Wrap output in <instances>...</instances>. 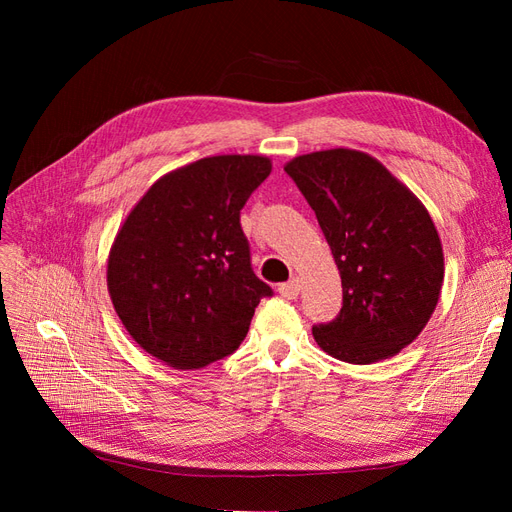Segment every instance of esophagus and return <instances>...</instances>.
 Wrapping results in <instances>:
<instances>
[{
  "mask_svg": "<svg viewBox=\"0 0 512 512\" xmlns=\"http://www.w3.org/2000/svg\"><path fill=\"white\" fill-rule=\"evenodd\" d=\"M299 290H301V282L297 280V277H292L290 282L280 284V288H277V292H280L284 299H297L299 297Z\"/></svg>",
  "mask_w": 512,
  "mask_h": 512,
  "instance_id": "esophagus-1",
  "label": "esophagus"
}]
</instances>
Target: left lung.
<instances>
[{"label": "left lung", "mask_w": 512, "mask_h": 512, "mask_svg": "<svg viewBox=\"0 0 512 512\" xmlns=\"http://www.w3.org/2000/svg\"><path fill=\"white\" fill-rule=\"evenodd\" d=\"M314 209L342 275L339 316L312 329L335 359L369 365L412 344L438 305V230L404 183L354 149L305 153L284 166Z\"/></svg>", "instance_id": "obj_1"}]
</instances>
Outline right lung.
<instances>
[{
	"label": "right lung",
	"mask_w": 512,
	"mask_h": 512,
	"mask_svg": "<svg viewBox=\"0 0 512 512\" xmlns=\"http://www.w3.org/2000/svg\"><path fill=\"white\" fill-rule=\"evenodd\" d=\"M271 173L262 156H213L160 177L121 224L106 284L151 356L200 369L232 354L273 290L252 271L241 209Z\"/></svg>",
	"instance_id": "1"
}]
</instances>
